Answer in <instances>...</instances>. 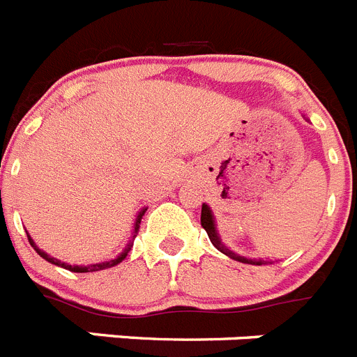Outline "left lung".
Wrapping results in <instances>:
<instances>
[{"mask_svg":"<svg viewBox=\"0 0 357 357\" xmlns=\"http://www.w3.org/2000/svg\"><path fill=\"white\" fill-rule=\"evenodd\" d=\"M201 226H203L206 234H208L210 241H212L213 246L219 250L221 253H225L226 257H230V259L237 260V262H244V264H253V266H262V264H273L271 260H264V259H246L243 255H237L235 252H231L230 248L225 246L221 241V235L217 231V225H215V217H213L212 208H210L208 204L203 203V208H201Z\"/></svg>","mask_w":357,"mask_h":357,"instance_id":"8db88e82","label":"left lung"}]
</instances>
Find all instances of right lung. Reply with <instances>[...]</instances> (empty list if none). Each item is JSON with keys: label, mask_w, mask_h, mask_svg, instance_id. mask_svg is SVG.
<instances>
[{"label": "right lung", "mask_w": 357, "mask_h": 357, "mask_svg": "<svg viewBox=\"0 0 357 357\" xmlns=\"http://www.w3.org/2000/svg\"><path fill=\"white\" fill-rule=\"evenodd\" d=\"M147 212V208H142L140 212L136 213V219H135V225H132V234H131V238H129V243H127V246L123 248V252L120 253L119 257H114V259L111 260H104V262H97V264H88V266H79V264H68V262H61L59 259H55V257L48 255V253L45 252V250H41V248L37 246L36 243H33V238L30 237L29 234V241H30V246L36 250L39 255L43 257V259L46 260V262H50V264H55L59 266V268H64L68 269V271H73V273H91V271H100V269H107V268H113V266L120 264L123 259L127 257V253L131 252V248H132V243H135V237L138 235V230H140V222H142V217H144V213Z\"/></svg>", "instance_id": "obj_1"}]
</instances>
